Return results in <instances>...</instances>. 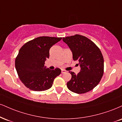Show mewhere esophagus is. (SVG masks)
<instances>
[{"label":"esophagus","mask_w":122,"mask_h":122,"mask_svg":"<svg viewBox=\"0 0 122 122\" xmlns=\"http://www.w3.org/2000/svg\"><path fill=\"white\" fill-rule=\"evenodd\" d=\"M66 72V71L65 70H64V69H62V70H61V73H62V74H64V73H65Z\"/></svg>","instance_id":"esophagus-1"}]
</instances>
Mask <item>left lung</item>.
<instances>
[{
    "label": "left lung",
    "instance_id": "1",
    "mask_svg": "<svg viewBox=\"0 0 122 122\" xmlns=\"http://www.w3.org/2000/svg\"><path fill=\"white\" fill-rule=\"evenodd\" d=\"M69 47L74 61H78L80 72L69 71L71 78L67 82L70 91L77 94L89 92L98 85L104 72V60L100 49L85 36L80 35L63 37Z\"/></svg>",
    "mask_w": 122,
    "mask_h": 122
}]
</instances>
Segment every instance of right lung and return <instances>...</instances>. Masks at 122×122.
Instances as JSON below:
<instances>
[{
    "instance_id": "obj_1",
    "label": "right lung",
    "mask_w": 122,
    "mask_h": 122,
    "mask_svg": "<svg viewBox=\"0 0 122 122\" xmlns=\"http://www.w3.org/2000/svg\"><path fill=\"white\" fill-rule=\"evenodd\" d=\"M62 37L41 36L23 45L15 59V67L22 83L31 90L44 91L52 86L61 74L59 68L50 70L44 66L49 57V49Z\"/></svg>"
}]
</instances>
